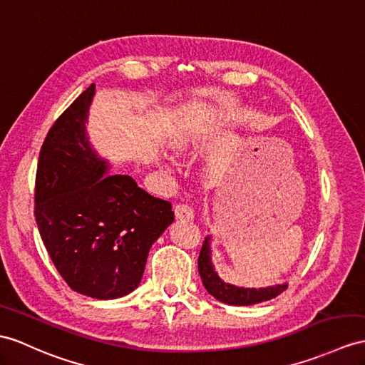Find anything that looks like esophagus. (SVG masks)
<instances>
[{
	"label": "esophagus",
	"instance_id": "esophagus-1",
	"mask_svg": "<svg viewBox=\"0 0 365 365\" xmlns=\"http://www.w3.org/2000/svg\"><path fill=\"white\" fill-rule=\"evenodd\" d=\"M175 215L178 220H193L195 213H193V209L189 206V204H184V202H180L176 204L175 206Z\"/></svg>",
	"mask_w": 365,
	"mask_h": 365
}]
</instances>
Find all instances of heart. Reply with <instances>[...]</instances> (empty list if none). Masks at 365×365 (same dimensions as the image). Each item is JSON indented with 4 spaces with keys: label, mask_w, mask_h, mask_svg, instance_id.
Here are the masks:
<instances>
[{
    "label": "heart",
    "mask_w": 365,
    "mask_h": 365,
    "mask_svg": "<svg viewBox=\"0 0 365 365\" xmlns=\"http://www.w3.org/2000/svg\"><path fill=\"white\" fill-rule=\"evenodd\" d=\"M197 128L192 123H180L168 136L167 147L175 156L187 155L190 150L197 145Z\"/></svg>",
    "instance_id": "b5f03b06"
}]
</instances>
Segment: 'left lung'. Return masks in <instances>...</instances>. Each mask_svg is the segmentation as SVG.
I'll list each match as a JSON object with an SVG mask.
<instances>
[{
  "label": "left lung",
  "mask_w": 365,
  "mask_h": 365,
  "mask_svg": "<svg viewBox=\"0 0 365 365\" xmlns=\"http://www.w3.org/2000/svg\"><path fill=\"white\" fill-rule=\"evenodd\" d=\"M210 242H212V235H207L204 238V243L198 257V271H200L204 288H206L209 294L215 297L217 300L223 302V304H227V305H235V307L255 305V304H260V302H266L277 297L288 288L287 283H283V285H274V287L257 289V288L235 287V285H230V283L223 282L218 277V274L215 272V268H213L212 264Z\"/></svg>",
  "instance_id": "obj_1"
}]
</instances>
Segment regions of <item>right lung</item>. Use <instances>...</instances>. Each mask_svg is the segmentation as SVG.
Masks as SVG:
<instances>
[{
	"label": "right lung",
	"mask_w": 365,
	"mask_h": 365,
	"mask_svg": "<svg viewBox=\"0 0 365 365\" xmlns=\"http://www.w3.org/2000/svg\"><path fill=\"white\" fill-rule=\"evenodd\" d=\"M96 85L80 94L44 139L35 178V221L71 289L110 300L135 291L150 247L173 223L172 204L106 175L108 161L86 136Z\"/></svg>",
	"instance_id": "right-lung-1"
}]
</instances>
